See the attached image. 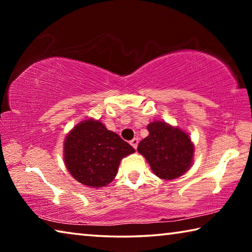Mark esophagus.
<instances>
[{"mask_svg":"<svg viewBox=\"0 0 252 252\" xmlns=\"http://www.w3.org/2000/svg\"><path fill=\"white\" fill-rule=\"evenodd\" d=\"M130 143H131V146H132V147H133L134 149H136V148H138L139 139H138V138H134V139H132L131 141H130Z\"/></svg>","mask_w":252,"mask_h":252,"instance_id":"1","label":"esophagus"}]
</instances>
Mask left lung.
Segmentation results:
<instances>
[{
	"label": "left lung",
	"mask_w": 252,
	"mask_h": 252,
	"mask_svg": "<svg viewBox=\"0 0 252 252\" xmlns=\"http://www.w3.org/2000/svg\"><path fill=\"white\" fill-rule=\"evenodd\" d=\"M149 135L138 146L153 173L163 180L181 177L191 167L194 146L187 132L162 121L148 125Z\"/></svg>",
	"instance_id": "8db88e82"
}]
</instances>
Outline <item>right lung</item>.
Returning <instances> with one entry per match:
<instances>
[{"label":"right lung","mask_w":252,"mask_h":252,"mask_svg":"<svg viewBox=\"0 0 252 252\" xmlns=\"http://www.w3.org/2000/svg\"><path fill=\"white\" fill-rule=\"evenodd\" d=\"M134 152L129 143L103 123L88 119L80 122L66 135L64 162L76 181L101 188L116 178L123 158Z\"/></svg>","instance_id":"obj_1"}]
</instances>
